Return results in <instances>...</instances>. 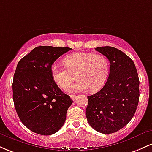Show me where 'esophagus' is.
<instances>
[{
	"mask_svg": "<svg viewBox=\"0 0 152 152\" xmlns=\"http://www.w3.org/2000/svg\"><path fill=\"white\" fill-rule=\"evenodd\" d=\"M71 99H72L73 101H75V100H76V96L74 95V94H73V95H71Z\"/></svg>",
	"mask_w": 152,
	"mask_h": 152,
	"instance_id": "esophagus-1",
	"label": "esophagus"
}]
</instances>
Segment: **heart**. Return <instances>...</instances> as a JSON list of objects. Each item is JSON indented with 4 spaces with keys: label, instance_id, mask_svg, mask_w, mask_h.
Instances as JSON below:
<instances>
[{
    "label": "heart",
    "instance_id": "heart-1",
    "mask_svg": "<svg viewBox=\"0 0 152 152\" xmlns=\"http://www.w3.org/2000/svg\"><path fill=\"white\" fill-rule=\"evenodd\" d=\"M64 64H54L50 69L53 80L63 90L69 88L76 76L78 81L69 91H84L88 88L96 91L104 86L109 77V62L101 54L74 53L64 59Z\"/></svg>",
    "mask_w": 152,
    "mask_h": 152
}]
</instances>
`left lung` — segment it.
<instances>
[{"instance_id": "8db88e82", "label": "left lung", "mask_w": 152, "mask_h": 152, "mask_svg": "<svg viewBox=\"0 0 152 152\" xmlns=\"http://www.w3.org/2000/svg\"><path fill=\"white\" fill-rule=\"evenodd\" d=\"M109 59V75L99 91L88 96L86 110L90 126L102 134H112L124 127L137 110L139 80L133 61L111 46L96 48Z\"/></svg>"}]
</instances>
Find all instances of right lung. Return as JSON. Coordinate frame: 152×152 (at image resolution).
<instances>
[{"label":"right lung","mask_w":152,"mask_h":152,"mask_svg":"<svg viewBox=\"0 0 152 152\" xmlns=\"http://www.w3.org/2000/svg\"><path fill=\"white\" fill-rule=\"evenodd\" d=\"M68 47L38 46L19 61L13 81V99L20 121L41 135L60 129L73 101L54 82L51 66Z\"/></svg>","instance_id":"right-lung-1"}]
</instances>
